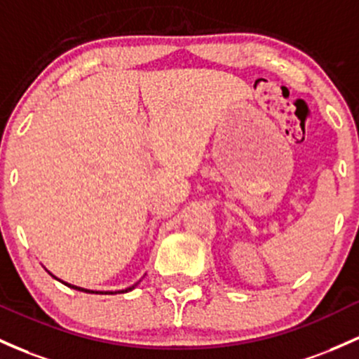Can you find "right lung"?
I'll return each mask as SVG.
<instances>
[{
    "mask_svg": "<svg viewBox=\"0 0 359 359\" xmlns=\"http://www.w3.org/2000/svg\"><path fill=\"white\" fill-rule=\"evenodd\" d=\"M46 271H47V269H46ZM47 273H49L50 276H53L54 279H57V281H61L62 285H66V286H68V288H73V290H78V291H83V293H95V294H98V293H100V294H109V293H110V294H116V293H128V291H133V290H135L136 286L140 285V281H141V279H140V281L135 283V285H133V286H129V288H126V290H121V291H105V293H102V291H93V290H86V288H80V286L69 285V283H66V281H62V279L56 278V276H54L53 273H50V271H47Z\"/></svg>",
    "mask_w": 359,
    "mask_h": 359,
    "instance_id": "obj_1",
    "label": "right lung"
}]
</instances>
